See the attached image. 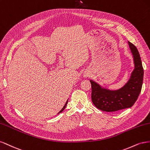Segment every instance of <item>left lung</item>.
Wrapping results in <instances>:
<instances>
[{"label": "left lung", "instance_id": "8db88e82", "mask_svg": "<svg viewBox=\"0 0 150 150\" xmlns=\"http://www.w3.org/2000/svg\"><path fill=\"white\" fill-rule=\"evenodd\" d=\"M128 45L133 54L134 69L131 78L123 87L118 90H110L101 88L92 80L90 81L91 100L99 110L112 112L132 107L141 92L144 74L141 58L137 47L129 42Z\"/></svg>", "mask_w": 150, "mask_h": 150}]
</instances>
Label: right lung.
<instances>
[{"mask_svg":"<svg viewBox=\"0 0 150 150\" xmlns=\"http://www.w3.org/2000/svg\"><path fill=\"white\" fill-rule=\"evenodd\" d=\"M67 102H68V101H67V102L65 103V105H64V107H63V108H62V110H61L60 111V112H59V113H61L62 112H63V110H64L65 109V108L66 107V105H67Z\"/></svg>","mask_w":150,"mask_h":150,"instance_id":"obj_1","label":"right lung"}]
</instances>
